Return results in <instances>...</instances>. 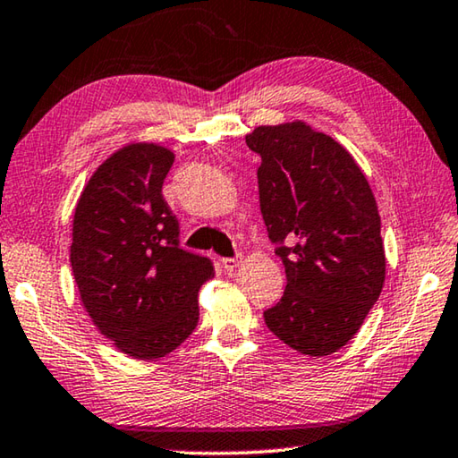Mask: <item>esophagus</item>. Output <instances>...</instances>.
I'll list each match as a JSON object with an SVG mask.
<instances>
[{
	"mask_svg": "<svg viewBox=\"0 0 458 458\" xmlns=\"http://www.w3.org/2000/svg\"><path fill=\"white\" fill-rule=\"evenodd\" d=\"M238 265H241V257H224L222 259V267L226 268V271H234Z\"/></svg>",
	"mask_w": 458,
	"mask_h": 458,
	"instance_id": "1",
	"label": "esophagus"
}]
</instances>
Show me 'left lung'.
Wrapping results in <instances>:
<instances>
[{"instance_id": "left-lung-1", "label": "left lung", "mask_w": 458, "mask_h": 458, "mask_svg": "<svg viewBox=\"0 0 458 458\" xmlns=\"http://www.w3.org/2000/svg\"><path fill=\"white\" fill-rule=\"evenodd\" d=\"M260 214L285 267L281 300L265 324L310 357L351 340L386 281L381 217L369 181L346 148L303 122L259 126Z\"/></svg>"}]
</instances>
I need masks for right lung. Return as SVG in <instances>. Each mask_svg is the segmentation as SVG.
Here are the masks:
<instances>
[{"instance_id": "obj_1", "label": "right lung", "mask_w": 458, "mask_h": 458, "mask_svg": "<svg viewBox=\"0 0 458 458\" xmlns=\"http://www.w3.org/2000/svg\"><path fill=\"white\" fill-rule=\"evenodd\" d=\"M175 155L130 144L93 173L72 217L71 268L93 324L122 352L161 359L199 320L198 292L212 260L181 249L179 220L163 198Z\"/></svg>"}]
</instances>
